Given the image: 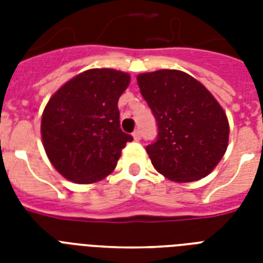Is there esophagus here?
<instances>
[{
    "mask_svg": "<svg viewBox=\"0 0 263 263\" xmlns=\"http://www.w3.org/2000/svg\"><path fill=\"white\" fill-rule=\"evenodd\" d=\"M134 139L135 140H140V138H142V132H140V129H136V131H134Z\"/></svg>",
    "mask_w": 263,
    "mask_h": 263,
    "instance_id": "esophagus-1",
    "label": "esophagus"
}]
</instances>
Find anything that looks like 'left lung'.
<instances>
[{"label":"left lung","mask_w":263,"mask_h":263,"mask_svg":"<svg viewBox=\"0 0 263 263\" xmlns=\"http://www.w3.org/2000/svg\"><path fill=\"white\" fill-rule=\"evenodd\" d=\"M138 86L157 123L156 140L146 147L153 166L179 183L209 175L228 146L229 124L220 103L176 69L142 73Z\"/></svg>","instance_id":"1"}]
</instances>
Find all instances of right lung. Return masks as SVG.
Masks as SVG:
<instances>
[{
	"instance_id": "add662e5",
	"label": "right lung",
	"mask_w": 263,
	"mask_h": 263,
	"mask_svg": "<svg viewBox=\"0 0 263 263\" xmlns=\"http://www.w3.org/2000/svg\"><path fill=\"white\" fill-rule=\"evenodd\" d=\"M129 75L116 69H88L71 79L47 102L42 116L43 147L64 177L90 184L116 168L131 142L120 128L119 98Z\"/></svg>"
}]
</instances>
